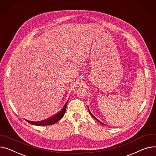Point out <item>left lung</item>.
I'll list each match as a JSON object with an SVG mask.
<instances>
[{
	"label": "left lung",
	"mask_w": 156,
	"mask_h": 156,
	"mask_svg": "<svg viewBox=\"0 0 156 156\" xmlns=\"http://www.w3.org/2000/svg\"><path fill=\"white\" fill-rule=\"evenodd\" d=\"M88 112H89V113H90V115H91V116H92V117H93V118H94V119H95V120H97V121H98V122H100V123H101V124H104V123H102V122H100V120H98V119H97V118H96V117H94V116H93V115H92V113H91V112H90V109H89V108H88ZM104 125H105V124H104Z\"/></svg>",
	"instance_id": "obj_1"
}]
</instances>
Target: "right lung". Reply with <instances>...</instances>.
I'll return each instance as SVG.
<instances>
[{
	"label": "right lung",
	"instance_id": "right-lung-1",
	"mask_svg": "<svg viewBox=\"0 0 156 156\" xmlns=\"http://www.w3.org/2000/svg\"><path fill=\"white\" fill-rule=\"evenodd\" d=\"M68 101L66 102L65 105L63 106V108L61 110V111H59L57 114H56L55 115L53 116L52 117L44 120L43 121H39V122H33V121H29V120H27V122H29L30 124H33V125H35V126H50V125H53V124L56 123L58 121H59L60 119H61L63 118V117L64 116L65 112H66V106L68 104Z\"/></svg>",
	"mask_w": 156,
	"mask_h": 156
}]
</instances>
